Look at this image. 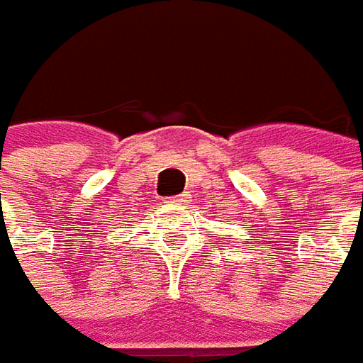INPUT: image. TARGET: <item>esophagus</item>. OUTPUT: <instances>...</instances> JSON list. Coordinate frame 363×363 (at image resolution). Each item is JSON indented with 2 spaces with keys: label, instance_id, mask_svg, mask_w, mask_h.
<instances>
[{
  "label": "esophagus",
  "instance_id": "esophagus-1",
  "mask_svg": "<svg viewBox=\"0 0 363 363\" xmlns=\"http://www.w3.org/2000/svg\"><path fill=\"white\" fill-rule=\"evenodd\" d=\"M189 201V195H177V197H172L168 203H177V205H182V203H186Z\"/></svg>",
  "mask_w": 363,
  "mask_h": 363
}]
</instances>
